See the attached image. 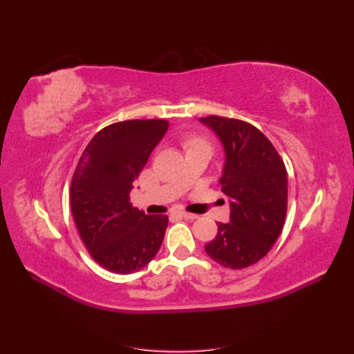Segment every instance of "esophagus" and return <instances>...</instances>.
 I'll return each mask as SVG.
<instances>
[{
	"label": "esophagus",
	"instance_id": "34e87169",
	"mask_svg": "<svg viewBox=\"0 0 354 354\" xmlns=\"http://www.w3.org/2000/svg\"><path fill=\"white\" fill-rule=\"evenodd\" d=\"M178 216L186 218V220H195V218H198L196 214H190V212H186V211H180Z\"/></svg>",
	"mask_w": 354,
	"mask_h": 354
}]
</instances>
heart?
<instances>
[{
  "label": "heart",
  "mask_w": 354,
  "mask_h": 354,
  "mask_svg": "<svg viewBox=\"0 0 354 354\" xmlns=\"http://www.w3.org/2000/svg\"><path fill=\"white\" fill-rule=\"evenodd\" d=\"M195 146H208V143L201 137H192L187 140V147H195Z\"/></svg>",
  "instance_id": "obj_1"
}]
</instances>
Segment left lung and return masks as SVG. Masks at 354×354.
Here are the masks:
<instances>
[{"instance_id": "1", "label": "left lung", "mask_w": 354, "mask_h": 354, "mask_svg": "<svg viewBox=\"0 0 354 354\" xmlns=\"http://www.w3.org/2000/svg\"><path fill=\"white\" fill-rule=\"evenodd\" d=\"M217 134L226 153L221 192L230 198V221L205 251L214 261L239 270L260 261L283 229L288 177L282 158L259 128L233 118L209 115L199 120Z\"/></svg>"}]
</instances>
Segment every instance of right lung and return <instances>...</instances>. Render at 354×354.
I'll use <instances>...</instances> for the list:
<instances>
[{"label":"right lung","instance_id":"add662e5","mask_svg":"<svg viewBox=\"0 0 354 354\" xmlns=\"http://www.w3.org/2000/svg\"><path fill=\"white\" fill-rule=\"evenodd\" d=\"M168 125L165 120H131L104 127L75 168L71 183L75 224L93 260L112 273L143 269L164 241L168 217L134 208L130 192Z\"/></svg>","mask_w":354,"mask_h":354}]
</instances>
